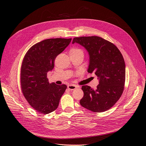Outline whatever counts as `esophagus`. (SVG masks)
Here are the masks:
<instances>
[{"mask_svg":"<svg viewBox=\"0 0 146 146\" xmlns=\"http://www.w3.org/2000/svg\"><path fill=\"white\" fill-rule=\"evenodd\" d=\"M67 88L70 90H73L77 88V86L76 85H74V84H70V85L68 86Z\"/></svg>","mask_w":146,"mask_h":146,"instance_id":"1","label":"esophagus"}]
</instances>
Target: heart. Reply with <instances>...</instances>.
<instances>
[{"mask_svg":"<svg viewBox=\"0 0 146 146\" xmlns=\"http://www.w3.org/2000/svg\"><path fill=\"white\" fill-rule=\"evenodd\" d=\"M70 53L72 54H84V52L83 51L78 48H73L70 51Z\"/></svg>","mask_w":146,"mask_h":146,"instance_id":"obj_1","label":"heart"}]
</instances>
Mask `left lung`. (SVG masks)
Instances as JSON below:
<instances>
[{
    "instance_id": "obj_1",
    "label": "left lung",
    "mask_w": 146,
    "mask_h": 146,
    "mask_svg": "<svg viewBox=\"0 0 146 146\" xmlns=\"http://www.w3.org/2000/svg\"><path fill=\"white\" fill-rule=\"evenodd\" d=\"M74 43L86 49L89 55L87 72L95 73L99 79L96 90L88 86L82 87L84 96L80 104L94 112L110 109L124 90L125 65L123 55L113 44L98 36L74 37Z\"/></svg>"
}]
</instances>
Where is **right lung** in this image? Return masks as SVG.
<instances>
[{"instance_id": "1", "label": "right lung", "mask_w": 146, "mask_h": 146, "mask_svg": "<svg viewBox=\"0 0 146 146\" xmlns=\"http://www.w3.org/2000/svg\"><path fill=\"white\" fill-rule=\"evenodd\" d=\"M72 39H48L36 44L27 51L21 67L22 91L37 111L48 114L57 109L67 86L49 83L47 73L54 66V59L70 44Z\"/></svg>"}]
</instances>
